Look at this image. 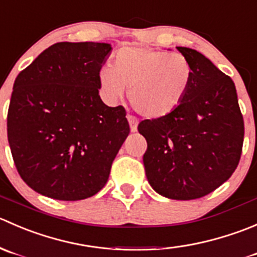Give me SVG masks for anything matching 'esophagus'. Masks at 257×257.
I'll list each match as a JSON object with an SVG mask.
<instances>
[{
    "label": "esophagus",
    "mask_w": 257,
    "mask_h": 257,
    "mask_svg": "<svg viewBox=\"0 0 257 257\" xmlns=\"http://www.w3.org/2000/svg\"><path fill=\"white\" fill-rule=\"evenodd\" d=\"M127 121H128V125H130V130L131 132H136L137 131V125H139V121L134 117V116L127 115Z\"/></svg>",
    "instance_id": "1"
}]
</instances>
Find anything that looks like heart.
I'll return each mask as SVG.
<instances>
[{
    "mask_svg": "<svg viewBox=\"0 0 257 257\" xmlns=\"http://www.w3.org/2000/svg\"><path fill=\"white\" fill-rule=\"evenodd\" d=\"M192 80L190 61L181 53L150 47H125L112 66L98 72V86L108 101H116L128 90L132 107L147 118L165 117L176 110Z\"/></svg>",
    "mask_w": 257,
    "mask_h": 257,
    "instance_id": "heart-1",
    "label": "heart"
}]
</instances>
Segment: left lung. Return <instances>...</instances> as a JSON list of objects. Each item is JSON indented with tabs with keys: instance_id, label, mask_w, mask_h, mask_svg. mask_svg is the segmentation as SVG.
I'll list each match as a JSON object with an SVG mask.
<instances>
[{
	"instance_id": "8db88e82",
	"label": "left lung",
	"mask_w": 257,
	"mask_h": 257,
	"mask_svg": "<svg viewBox=\"0 0 257 257\" xmlns=\"http://www.w3.org/2000/svg\"><path fill=\"white\" fill-rule=\"evenodd\" d=\"M192 67L181 105L165 117L144 120L146 177L172 200H194L227 181L240 161L243 120L233 81L196 50L176 47Z\"/></svg>"
}]
</instances>
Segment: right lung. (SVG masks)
Segmentation results:
<instances>
[{"instance_id": "add662e5", "label": "right lung", "mask_w": 257, "mask_h": 257, "mask_svg": "<svg viewBox=\"0 0 257 257\" xmlns=\"http://www.w3.org/2000/svg\"><path fill=\"white\" fill-rule=\"evenodd\" d=\"M112 47L58 42L19 73L7 137L20 176L43 196L77 201L97 194L130 134L122 106L98 95V72Z\"/></svg>"}]
</instances>
